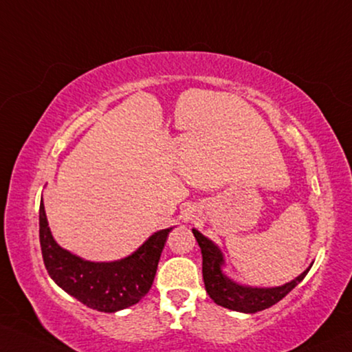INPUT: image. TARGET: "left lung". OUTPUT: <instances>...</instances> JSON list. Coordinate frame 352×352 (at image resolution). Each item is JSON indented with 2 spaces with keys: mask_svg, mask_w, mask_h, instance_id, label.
Segmentation results:
<instances>
[{
  "mask_svg": "<svg viewBox=\"0 0 352 352\" xmlns=\"http://www.w3.org/2000/svg\"><path fill=\"white\" fill-rule=\"evenodd\" d=\"M193 235L198 241L202 254V276H204L206 291L210 295L214 303L227 307V309L255 314L258 311H264L283 300L298 283L305 278L309 269L291 283L278 287H248L236 285L235 281L223 274L221 266L224 264V258L221 250L214 245L210 239L201 235L198 230L193 229Z\"/></svg>",
  "mask_w": 352,
  "mask_h": 352,
  "instance_id": "obj_1",
  "label": "left lung"
}]
</instances>
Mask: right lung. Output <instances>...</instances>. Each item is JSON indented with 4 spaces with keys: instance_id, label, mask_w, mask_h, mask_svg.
I'll list each match as a JSON object with an SVG mask.
<instances>
[{
    "instance_id": "1",
    "label": "right lung",
    "mask_w": 352,
    "mask_h": 352,
    "mask_svg": "<svg viewBox=\"0 0 352 352\" xmlns=\"http://www.w3.org/2000/svg\"><path fill=\"white\" fill-rule=\"evenodd\" d=\"M170 229L154 233L133 255L113 263H91L61 249L47 227L40 204V245L47 274L80 303L100 312H116L145 297L156 275Z\"/></svg>"
}]
</instances>
